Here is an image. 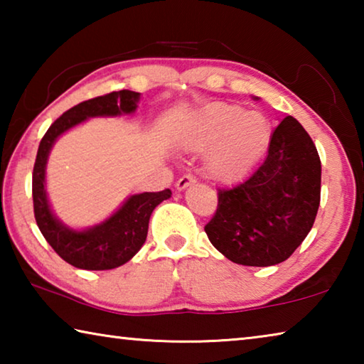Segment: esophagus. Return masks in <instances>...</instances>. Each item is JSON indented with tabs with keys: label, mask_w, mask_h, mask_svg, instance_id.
Segmentation results:
<instances>
[{
	"label": "esophagus",
	"mask_w": 364,
	"mask_h": 364,
	"mask_svg": "<svg viewBox=\"0 0 364 364\" xmlns=\"http://www.w3.org/2000/svg\"><path fill=\"white\" fill-rule=\"evenodd\" d=\"M194 183H196V178H194V176H191V175H184V176H181V178H180V180L176 181L175 186H176V189H178V191H184V189L189 188L191 184H194Z\"/></svg>",
	"instance_id": "34e87169"
}]
</instances>
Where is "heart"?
Wrapping results in <instances>:
<instances>
[{
  "mask_svg": "<svg viewBox=\"0 0 364 364\" xmlns=\"http://www.w3.org/2000/svg\"><path fill=\"white\" fill-rule=\"evenodd\" d=\"M271 123L257 110L239 104L210 102L183 122L176 144L186 152H204V170L213 181L244 180L267 152Z\"/></svg>",
  "mask_w": 364,
  "mask_h": 364,
  "instance_id": "heart-1",
  "label": "heart"
}]
</instances>
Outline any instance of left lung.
<instances>
[{
    "label": "left lung",
    "mask_w": 364,
    "mask_h": 364,
    "mask_svg": "<svg viewBox=\"0 0 364 364\" xmlns=\"http://www.w3.org/2000/svg\"><path fill=\"white\" fill-rule=\"evenodd\" d=\"M319 197L321 160L305 128L289 115L271 134L267 159L254 175L218 191L217 212L205 232L234 263L278 264L310 232Z\"/></svg>",
    "instance_id": "8db88e82"
}]
</instances>
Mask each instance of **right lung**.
Listing matches in <instances>:
<instances>
[{
	"mask_svg": "<svg viewBox=\"0 0 364 364\" xmlns=\"http://www.w3.org/2000/svg\"><path fill=\"white\" fill-rule=\"evenodd\" d=\"M141 93L130 90L112 91L95 100L77 104L48 128L43 136L33 167V212L40 231L54 252L80 269H114L138 254L147 237L149 218L160 202L171 197V191L133 194L101 223L75 230L54 215L46 193V165L54 143L65 132L93 117H120L136 112Z\"/></svg>",
	"mask_w": 364,
	"mask_h": 364,
	"instance_id": "right-lung-1",
	"label": "right lung"
}]
</instances>
